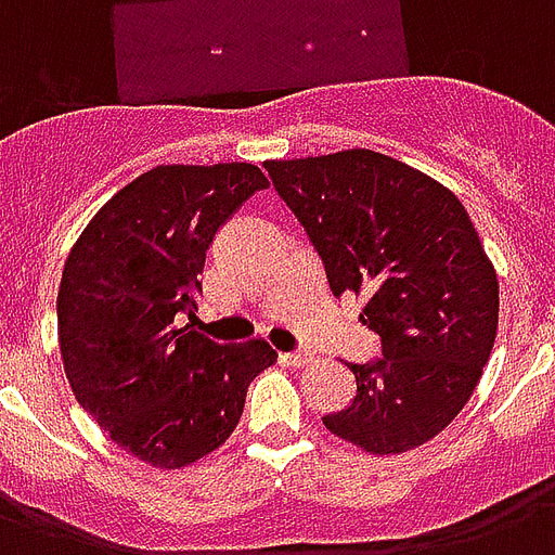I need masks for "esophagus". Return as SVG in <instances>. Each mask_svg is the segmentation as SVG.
<instances>
[{"mask_svg": "<svg viewBox=\"0 0 555 555\" xmlns=\"http://www.w3.org/2000/svg\"><path fill=\"white\" fill-rule=\"evenodd\" d=\"M279 360L285 365H294V369H302V365L313 363L311 351H287V354H279Z\"/></svg>", "mask_w": 555, "mask_h": 555, "instance_id": "obj_1", "label": "esophagus"}]
</instances>
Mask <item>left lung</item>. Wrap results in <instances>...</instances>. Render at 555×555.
<instances>
[{"label":"left lung","mask_w":555,"mask_h":555,"mask_svg":"<svg viewBox=\"0 0 555 555\" xmlns=\"http://www.w3.org/2000/svg\"><path fill=\"white\" fill-rule=\"evenodd\" d=\"M279 198L320 253L331 294L365 296L379 357L348 369L354 403L325 429L400 455L447 429L473 397L499 331V279L464 204L435 178L371 150L268 160Z\"/></svg>","instance_id":"8db88e82"}]
</instances>
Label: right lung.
Listing matches in <instances>:
<instances>
[{
	"label": "right lung",
	"instance_id": "add662e5",
	"mask_svg": "<svg viewBox=\"0 0 555 555\" xmlns=\"http://www.w3.org/2000/svg\"><path fill=\"white\" fill-rule=\"evenodd\" d=\"M268 178L253 164L155 167L82 230L56 296L60 354L77 403L117 447L160 469L224 443L247 386L273 365L264 339L192 328L198 273L218 227Z\"/></svg>",
	"mask_w": 555,
	"mask_h": 555
}]
</instances>
